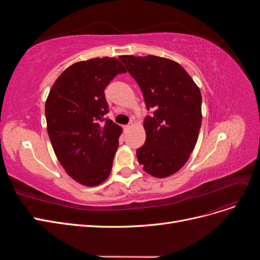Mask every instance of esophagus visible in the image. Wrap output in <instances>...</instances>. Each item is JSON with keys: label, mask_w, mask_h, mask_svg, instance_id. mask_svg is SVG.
<instances>
[{"label": "esophagus", "mask_w": 260, "mask_h": 260, "mask_svg": "<svg viewBox=\"0 0 260 260\" xmlns=\"http://www.w3.org/2000/svg\"><path fill=\"white\" fill-rule=\"evenodd\" d=\"M131 127H132V123H129V124H125L123 128H124V130H129Z\"/></svg>", "instance_id": "esophagus-1"}]
</instances>
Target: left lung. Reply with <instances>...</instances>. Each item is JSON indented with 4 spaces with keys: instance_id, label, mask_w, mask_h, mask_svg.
<instances>
[{
    "instance_id": "left-lung-1",
    "label": "left lung",
    "mask_w": 260,
    "mask_h": 260,
    "mask_svg": "<svg viewBox=\"0 0 260 260\" xmlns=\"http://www.w3.org/2000/svg\"><path fill=\"white\" fill-rule=\"evenodd\" d=\"M127 67L143 93L147 111L146 140L137 157L153 177L166 178L184 166L195 147L202 124V94L178 62L154 55H122Z\"/></svg>"
}]
</instances>
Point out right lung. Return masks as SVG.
I'll return each instance as SVG.
<instances>
[{"mask_svg": "<svg viewBox=\"0 0 260 260\" xmlns=\"http://www.w3.org/2000/svg\"><path fill=\"white\" fill-rule=\"evenodd\" d=\"M125 72L114 57L78 61L62 72L46 99V124L55 155L67 174L83 185H99L111 174L122 129L104 118L108 113L104 91Z\"/></svg>", "mask_w": 260, "mask_h": 260, "instance_id": "1", "label": "right lung"}]
</instances>
